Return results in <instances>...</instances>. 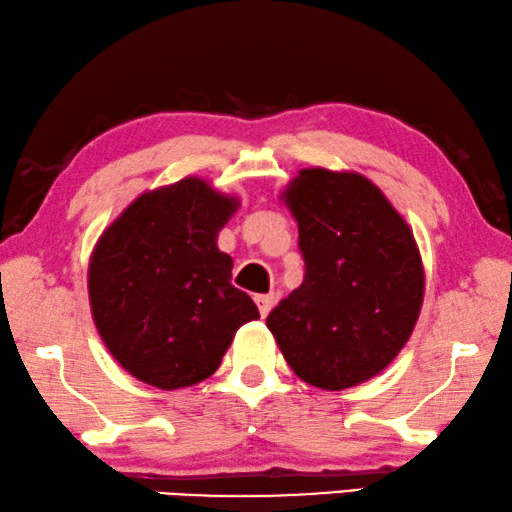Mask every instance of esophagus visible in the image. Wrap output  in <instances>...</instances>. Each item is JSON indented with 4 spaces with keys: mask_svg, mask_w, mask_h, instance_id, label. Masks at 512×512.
I'll return each instance as SVG.
<instances>
[{
    "mask_svg": "<svg viewBox=\"0 0 512 512\" xmlns=\"http://www.w3.org/2000/svg\"><path fill=\"white\" fill-rule=\"evenodd\" d=\"M255 301H257L259 315H262V318H266V315H269V311L273 308V301H276V297H273L271 292L269 294H257Z\"/></svg>",
    "mask_w": 512,
    "mask_h": 512,
    "instance_id": "1",
    "label": "esophagus"
}]
</instances>
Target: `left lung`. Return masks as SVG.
<instances>
[{
	"label": "left lung",
	"mask_w": 512,
	"mask_h": 512,
	"mask_svg": "<svg viewBox=\"0 0 512 512\" xmlns=\"http://www.w3.org/2000/svg\"><path fill=\"white\" fill-rule=\"evenodd\" d=\"M280 197L306 273L266 327L304 383L348 390L378 376L413 334L424 299L413 229L355 171L301 169Z\"/></svg>",
	"instance_id": "8db88e82"
}]
</instances>
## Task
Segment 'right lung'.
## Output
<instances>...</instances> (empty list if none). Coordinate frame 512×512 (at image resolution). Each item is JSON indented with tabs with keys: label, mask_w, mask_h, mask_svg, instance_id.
Returning a JSON list of instances; mask_svg holds the SVG:
<instances>
[{
	"label": "right lung",
	"mask_w": 512,
	"mask_h": 512,
	"mask_svg": "<svg viewBox=\"0 0 512 512\" xmlns=\"http://www.w3.org/2000/svg\"><path fill=\"white\" fill-rule=\"evenodd\" d=\"M239 208L204 178L136 197L92 250L88 294L102 341L127 373L181 390L218 371L236 329L259 318L232 285L218 234Z\"/></svg>",
	"instance_id": "1"
}]
</instances>
